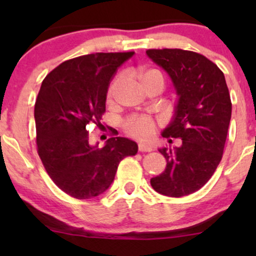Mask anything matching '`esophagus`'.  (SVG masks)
Returning <instances> with one entry per match:
<instances>
[{"label": "esophagus", "instance_id": "esophagus-1", "mask_svg": "<svg viewBox=\"0 0 256 256\" xmlns=\"http://www.w3.org/2000/svg\"><path fill=\"white\" fill-rule=\"evenodd\" d=\"M138 150L142 152H152V149L150 146L146 144V143H140V144H138Z\"/></svg>", "mask_w": 256, "mask_h": 256}]
</instances>
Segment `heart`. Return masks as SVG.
<instances>
[{"mask_svg":"<svg viewBox=\"0 0 256 256\" xmlns=\"http://www.w3.org/2000/svg\"><path fill=\"white\" fill-rule=\"evenodd\" d=\"M137 77L142 82L143 85L150 83L152 80H161L164 83L162 73L154 68H140L137 73ZM124 77L118 76L110 82L107 90V102L113 104L119 88L122 86ZM124 131L128 136L137 138V140H149L155 132V122L150 116H132L128 118L122 124Z\"/></svg>","mask_w":256,"mask_h":256,"instance_id":"1","label":"heart"}]
</instances>
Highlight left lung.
<instances>
[{"instance_id": "1", "label": "left lung", "mask_w": 256, "mask_h": 256, "mask_svg": "<svg viewBox=\"0 0 256 256\" xmlns=\"http://www.w3.org/2000/svg\"><path fill=\"white\" fill-rule=\"evenodd\" d=\"M146 55L168 73L179 96L162 136L182 140L179 148L158 150L167 166L150 184L158 194L182 198L201 189L222 161L231 120L230 92L222 70L198 52L166 48L148 49Z\"/></svg>"}]
</instances>
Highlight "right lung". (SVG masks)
I'll return each mask as SVG.
<instances>
[{
    "label": "right lung",
    "instance_id": "1",
    "mask_svg": "<svg viewBox=\"0 0 256 256\" xmlns=\"http://www.w3.org/2000/svg\"><path fill=\"white\" fill-rule=\"evenodd\" d=\"M134 52H95L58 64L46 74L34 104L37 152L52 180L78 200L110 188L119 162L136 155V142L110 137L104 148L89 143L91 124L102 128L108 85Z\"/></svg>",
    "mask_w": 256,
    "mask_h": 256
}]
</instances>
